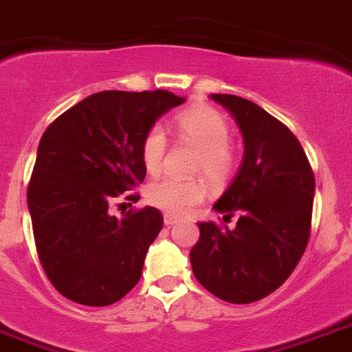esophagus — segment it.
Instances as JSON below:
<instances>
[{"mask_svg":"<svg viewBox=\"0 0 352 352\" xmlns=\"http://www.w3.org/2000/svg\"><path fill=\"white\" fill-rule=\"evenodd\" d=\"M178 221H179V219L174 217V215H170V213H165V215H164L165 226H173V224H176Z\"/></svg>","mask_w":352,"mask_h":352,"instance_id":"obj_1","label":"esophagus"}]
</instances>
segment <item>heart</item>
Returning a JSON list of instances; mask_svg holds the SVG:
<instances>
[{
  "mask_svg": "<svg viewBox=\"0 0 352 352\" xmlns=\"http://www.w3.org/2000/svg\"><path fill=\"white\" fill-rule=\"evenodd\" d=\"M174 130L187 142L199 149L194 170L201 173L212 185H221L235 169L236 158L230 146L231 128L226 117L212 107H197L174 117ZM167 155V137L162 126L155 124L144 135L140 156L147 173H158ZM205 185L196 178L164 176L151 182L146 197L156 208L170 215H183L205 199Z\"/></svg>",
  "mask_w": 352,
  "mask_h": 352,
  "instance_id": "1",
  "label": "heart"
}]
</instances>
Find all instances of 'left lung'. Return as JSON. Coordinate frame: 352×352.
Instances as JSON below:
<instances>
[{
  "instance_id": "8db88e82",
  "label": "left lung",
  "mask_w": 352,
  "mask_h": 352,
  "mask_svg": "<svg viewBox=\"0 0 352 352\" xmlns=\"http://www.w3.org/2000/svg\"><path fill=\"white\" fill-rule=\"evenodd\" d=\"M210 98L230 110L244 137V162L213 205L236 228L199 222L190 249L194 276L219 299L248 305L285 283L311 231L315 176L301 142L262 107L231 94Z\"/></svg>"
}]
</instances>
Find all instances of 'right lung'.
<instances>
[{"label":"right lung","mask_w":352,"mask_h":352,"mask_svg":"<svg viewBox=\"0 0 352 352\" xmlns=\"http://www.w3.org/2000/svg\"><path fill=\"white\" fill-rule=\"evenodd\" d=\"M183 101L169 90H103L65 110L42 135L28 183L33 239L47 279L71 301L113 305L139 283L164 217L153 206L121 219L108 208L144 182V135Z\"/></svg>","instance_id":"add662e5"}]
</instances>
